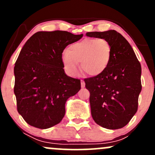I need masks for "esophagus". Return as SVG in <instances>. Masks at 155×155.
<instances>
[{
	"label": "esophagus",
	"mask_w": 155,
	"mask_h": 155,
	"mask_svg": "<svg viewBox=\"0 0 155 155\" xmlns=\"http://www.w3.org/2000/svg\"><path fill=\"white\" fill-rule=\"evenodd\" d=\"M81 87H85V82L83 81V80H81Z\"/></svg>",
	"instance_id": "esophagus-1"
}]
</instances>
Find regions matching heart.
<instances>
[{
  "mask_svg": "<svg viewBox=\"0 0 155 155\" xmlns=\"http://www.w3.org/2000/svg\"><path fill=\"white\" fill-rule=\"evenodd\" d=\"M111 56V44L103 38H87L73 44L64 51L61 60L65 72L76 76L81 70L90 76H97L106 70Z\"/></svg>",
  "mask_w": 155,
  "mask_h": 155,
  "instance_id": "obj_1",
  "label": "heart"
}]
</instances>
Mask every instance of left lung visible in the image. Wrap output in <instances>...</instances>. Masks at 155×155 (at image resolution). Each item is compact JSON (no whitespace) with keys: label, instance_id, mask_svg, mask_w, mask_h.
<instances>
[{"label":"left lung","instance_id":"left-lung-1","mask_svg":"<svg viewBox=\"0 0 155 155\" xmlns=\"http://www.w3.org/2000/svg\"><path fill=\"white\" fill-rule=\"evenodd\" d=\"M86 35L106 39L111 47V60L106 70L84 79L90 94L92 117L105 128H122L138 110L142 88L140 64L128 41L114 30L88 32Z\"/></svg>","mask_w":155,"mask_h":155}]
</instances>
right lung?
Returning a JSON list of instances; mask_svg holds the SVG:
<instances>
[{"label":"right lung","mask_w":155,"mask_h":155,"mask_svg":"<svg viewBox=\"0 0 155 155\" xmlns=\"http://www.w3.org/2000/svg\"><path fill=\"white\" fill-rule=\"evenodd\" d=\"M82 36L63 31H40L23 46L14 69V92L17 111L30 125L47 129L63 120L66 101L79 91L81 81L65 74L62 53Z\"/></svg>","instance_id":"1"}]
</instances>
